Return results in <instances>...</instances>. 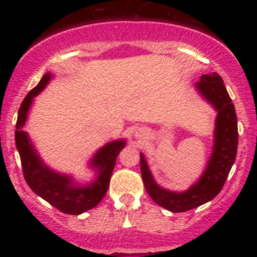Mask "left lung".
<instances>
[{
  "label": "left lung",
  "instance_id": "left-lung-1",
  "mask_svg": "<svg viewBox=\"0 0 257 257\" xmlns=\"http://www.w3.org/2000/svg\"><path fill=\"white\" fill-rule=\"evenodd\" d=\"M199 92L216 108L214 152L198 183L184 193L165 190L157 185L141 154V172L145 189L154 203L169 211L183 212L212 200L221 191L237 153V118L234 103L217 73L204 74L196 83Z\"/></svg>",
  "mask_w": 257,
  "mask_h": 257
}]
</instances>
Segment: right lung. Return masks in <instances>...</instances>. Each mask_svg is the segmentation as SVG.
I'll list each match as a JSON object with an SVG mask.
<instances>
[{"label":"right lung","instance_id":"1","mask_svg":"<svg viewBox=\"0 0 257 257\" xmlns=\"http://www.w3.org/2000/svg\"><path fill=\"white\" fill-rule=\"evenodd\" d=\"M49 79L51 74H45L40 83L26 95L21 104L15 133L16 147L20 153L23 177L28 186L59 211L69 215H78L97 206L104 198L109 186L115 159L125 145V142L116 141L108 143L94 155L92 167L97 168L99 177L88 186H77L72 183L71 178L57 174L43 165L36 150L33 149L27 133L22 128L27 119L28 108L32 103L33 97L47 85Z\"/></svg>","mask_w":257,"mask_h":257}]
</instances>
